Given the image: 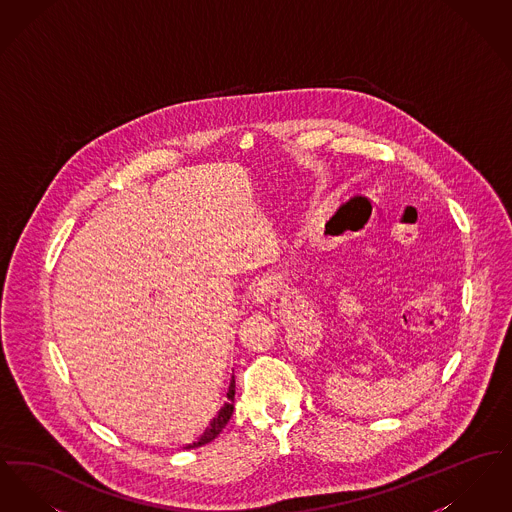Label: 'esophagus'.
Instances as JSON below:
<instances>
[{
    "instance_id": "34e87169",
    "label": "esophagus",
    "mask_w": 512,
    "mask_h": 512,
    "mask_svg": "<svg viewBox=\"0 0 512 512\" xmlns=\"http://www.w3.org/2000/svg\"><path fill=\"white\" fill-rule=\"evenodd\" d=\"M276 295H278V286H276L272 280H263V282L259 284V288H257L255 299H257L259 305H268V303H272V299H274Z\"/></svg>"
}]
</instances>
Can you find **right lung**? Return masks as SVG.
<instances>
[{"label": "right lung", "mask_w": 512, "mask_h": 512, "mask_svg": "<svg viewBox=\"0 0 512 512\" xmlns=\"http://www.w3.org/2000/svg\"><path fill=\"white\" fill-rule=\"evenodd\" d=\"M234 395H236V380H234V376H232L230 382H228L226 395H224V403H222L219 413L211 418V422L203 428V432H201L192 443H186V445H184V449L201 447V445H205V443H209V441H213V439L219 436L220 432H222V428L228 424L230 416L234 413Z\"/></svg>", "instance_id": "obj_1"}]
</instances>
